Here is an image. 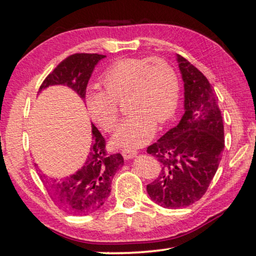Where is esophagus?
<instances>
[{"label":"esophagus","instance_id":"esophagus-1","mask_svg":"<svg viewBox=\"0 0 256 256\" xmlns=\"http://www.w3.org/2000/svg\"><path fill=\"white\" fill-rule=\"evenodd\" d=\"M122 156L124 157V159H131V158H133V157H136V156L138 154V152L136 150H123L122 152Z\"/></svg>","mask_w":256,"mask_h":256}]
</instances>
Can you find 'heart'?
<instances>
[{
    "mask_svg": "<svg viewBox=\"0 0 256 256\" xmlns=\"http://www.w3.org/2000/svg\"><path fill=\"white\" fill-rule=\"evenodd\" d=\"M102 84L105 92L86 94V107L94 122L110 132L118 122V102L126 98L125 110L130 114L112 138L120 148L146 144L154 136L156 123H166L178 104V76L162 58L120 60L104 72Z\"/></svg>",
    "mask_w": 256,
    "mask_h": 256,
    "instance_id": "1",
    "label": "heart"
}]
</instances>
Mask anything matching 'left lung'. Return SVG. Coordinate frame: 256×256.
I'll use <instances>...</instances> for the list:
<instances>
[{"mask_svg": "<svg viewBox=\"0 0 256 256\" xmlns=\"http://www.w3.org/2000/svg\"><path fill=\"white\" fill-rule=\"evenodd\" d=\"M177 62L184 81L185 112L175 128L146 148L162 168L146 185V192L168 209L188 206L204 196L224 148L222 116L214 86L183 56L177 55Z\"/></svg>", "mask_w": 256, "mask_h": 256, "instance_id": "8db88e82", "label": "left lung"}]
</instances>
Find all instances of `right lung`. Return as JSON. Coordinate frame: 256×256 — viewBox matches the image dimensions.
<instances>
[{"mask_svg": "<svg viewBox=\"0 0 256 256\" xmlns=\"http://www.w3.org/2000/svg\"><path fill=\"white\" fill-rule=\"evenodd\" d=\"M106 58L100 54L76 53L63 60L40 86L64 84L86 99V90L96 64ZM94 146L79 172L66 178H48L40 174L42 183L54 203L70 214H88L98 210L110 196L112 180L124 159L120 154H108L106 140L92 124Z\"/></svg>", "mask_w": 256, "mask_h": 256, "instance_id": "right-lung-1", "label": "right lung"}]
</instances>
